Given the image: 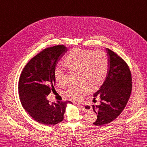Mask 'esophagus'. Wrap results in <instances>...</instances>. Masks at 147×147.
I'll use <instances>...</instances> for the list:
<instances>
[{
  "label": "esophagus",
  "instance_id": "1",
  "mask_svg": "<svg viewBox=\"0 0 147 147\" xmlns=\"http://www.w3.org/2000/svg\"><path fill=\"white\" fill-rule=\"evenodd\" d=\"M77 105H78L81 109H83V111H88V109H85V105H82V104H78Z\"/></svg>",
  "mask_w": 147,
  "mask_h": 147
}]
</instances>
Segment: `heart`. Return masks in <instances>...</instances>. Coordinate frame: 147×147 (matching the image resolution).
I'll list each match as a JSON object with an SVG mask.
<instances>
[{
    "label": "heart",
    "mask_w": 147,
    "mask_h": 147,
    "mask_svg": "<svg viewBox=\"0 0 147 147\" xmlns=\"http://www.w3.org/2000/svg\"><path fill=\"white\" fill-rule=\"evenodd\" d=\"M64 64L71 71L78 72V82L82 84L71 87L65 93L67 98L79 100L85 96L89 90L100 88L107 78L109 61L107 54L102 51L75 49L64 57ZM58 85L64 83V73L60 67H56L54 73Z\"/></svg>",
    "instance_id": "obj_1"
}]
</instances>
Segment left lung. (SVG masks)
<instances>
[{"label": "left lung", "instance_id": "1", "mask_svg": "<svg viewBox=\"0 0 147 147\" xmlns=\"http://www.w3.org/2000/svg\"><path fill=\"white\" fill-rule=\"evenodd\" d=\"M109 61L107 76L99 90L94 93L93 102L100 97V104L92 107L97 119L93 124L102 126L114 121L125 108L132 90V78L128 65L120 56L106 48Z\"/></svg>", "mask_w": 147, "mask_h": 147}]
</instances>
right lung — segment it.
Returning a JSON list of instances; mask_svg holds the SVG:
<instances>
[{"instance_id": "obj_1", "label": "right lung", "mask_w": 147, "mask_h": 147, "mask_svg": "<svg viewBox=\"0 0 147 147\" xmlns=\"http://www.w3.org/2000/svg\"><path fill=\"white\" fill-rule=\"evenodd\" d=\"M64 45L48 47L36 55L23 68L19 80V95L23 108L34 120L45 125H55L63 120L70 101L49 103L47 98L54 89L57 62L67 52Z\"/></svg>"}]
</instances>
